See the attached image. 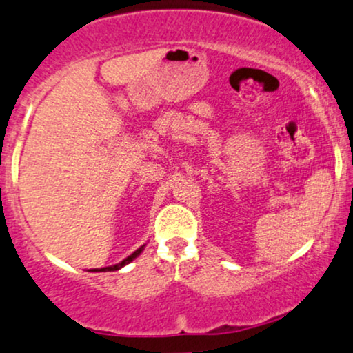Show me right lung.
I'll return each instance as SVG.
<instances>
[{
    "mask_svg": "<svg viewBox=\"0 0 353 353\" xmlns=\"http://www.w3.org/2000/svg\"><path fill=\"white\" fill-rule=\"evenodd\" d=\"M143 248H145V244H143V246H140L139 248V250H137V251H134V252H132V254L130 256H128V258H125V259H123L122 261V263H119V264H115V266H109V268H101V269H92V271H117V269H120V268H123V266H125V264H128V263H132V261H134L135 258H137V256H139L140 254V252H142L143 251Z\"/></svg>",
    "mask_w": 353,
    "mask_h": 353,
    "instance_id": "1",
    "label": "right lung"
}]
</instances>
